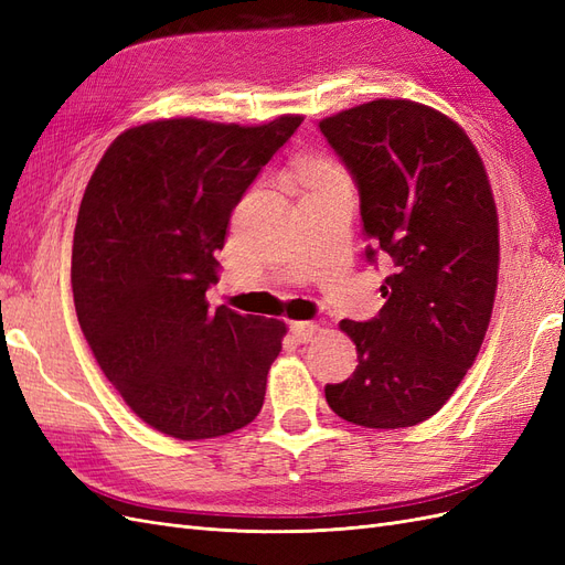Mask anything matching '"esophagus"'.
I'll use <instances>...</instances> for the list:
<instances>
[{
	"instance_id": "esophagus-1",
	"label": "esophagus",
	"mask_w": 565,
	"mask_h": 565,
	"mask_svg": "<svg viewBox=\"0 0 565 565\" xmlns=\"http://www.w3.org/2000/svg\"><path fill=\"white\" fill-rule=\"evenodd\" d=\"M289 328H292V334L297 337V341H301V344H306V341H311L320 332V324L311 322V320L292 322V324H289Z\"/></svg>"
}]
</instances>
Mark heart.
<instances>
[{"instance_id": "obj_1", "label": "heart", "mask_w": 565, "mask_h": 565, "mask_svg": "<svg viewBox=\"0 0 565 565\" xmlns=\"http://www.w3.org/2000/svg\"><path fill=\"white\" fill-rule=\"evenodd\" d=\"M337 174H341V172H339V169H337L332 162L311 160L309 164H306V181H309V185L316 183V181H320V179L337 177Z\"/></svg>"}]
</instances>
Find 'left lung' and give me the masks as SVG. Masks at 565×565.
<instances>
[{
	"mask_svg": "<svg viewBox=\"0 0 565 565\" xmlns=\"http://www.w3.org/2000/svg\"><path fill=\"white\" fill-rule=\"evenodd\" d=\"M361 193L365 256H386V303L341 320L358 351L347 382L324 386L334 413L367 429L436 415L481 351L500 268L490 181L467 131L405 98H377L318 122Z\"/></svg>",
	"mask_w": 565,
	"mask_h": 565,
	"instance_id": "1",
	"label": "left lung"
}]
</instances>
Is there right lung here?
Returning <instances> with one entry per match:
<instances>
[{"mask_svg": "<svg viewBox=\"0 0 565 565\" xmlns=\"http://www.w3.org/2000/svg\"><path fill=\"white\" fill-rule=\"evenodd\" d=\"M301 119L131 127L84 191L73 243L79 328L119 396L167 436H226L264 405L285 322L212 311L207 289L231 212Z\"/></svg>", "mask_w": 565, "mask_h": 565, "instance_id": "obj_1", "label": "right lung"}]
</instances>
